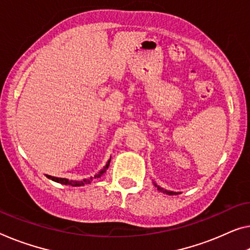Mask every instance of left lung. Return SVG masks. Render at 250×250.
<instances>
[{
    "instance_id": "8db88e82",
    "label": "left lung",
    "mask_w": 250,
    "mask_h": 250,
    "mask_svg": "<svg viewBox=\"0 0 250 250\" xmlns=\"http://www.w3.org/2000/svg\"><path fill=\"white\" fill-rule=\"evenodd\" d=\"M154 186L157 188V190L159 191H161V192H163V193H167V194H168V195H173V194H178V192H173V191H167V190H164L163 188H161V187H159L157 186V184H155L154 183Z\"/></svg>"
}]
</instances>
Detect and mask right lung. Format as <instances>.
I'll list each match as a JSON object with an SVG mask.
<instances>
[{
	"mask_svg": "<svg viewBox=\"0 0 250 250\" xmlns=\"http://www.w3.org/2000/svg\"><path fill=\"white\" fill-rule=\"evenodd\" d=\"M109 162H110V160L108 161V163L106 164V167H104L102 171H99L98 173L94 176V179H98V178H101V176H102L104 173H105L106 170H107V168H108V167H109ZM47 176H48V179H51L52 181L58 182V183H61V184H64V186H72V187L83 186V184H88V183H90L91 181H93V178L85 179V180H83V181H71V180L62 179V178H56V176H51V175H47Z\"/></svg>",
	"mask_w": 250,
	"mask_h": 250,
	"instance_id": "obj_1",
	"label": "right lung"
}]
</instances>
